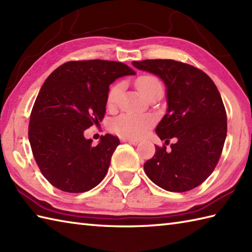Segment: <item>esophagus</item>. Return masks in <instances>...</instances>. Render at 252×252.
<instances>
[{"instance_id":"1","label":"esophagus","mask_w":252,"mask_h":252,"mask_svg":"<svg viewBox=\"0 0 252 252\" xmlns=\"http://www.w3.org/2000/svg\"><path fill=\"white\" fill-rule=\"evenodd\" d=\"M121 141H122V142L130 143V144H137V143H139V141L135 140V139H127V137H122Z\"/></svg>"}]
</instances>
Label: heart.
Returning a JSON list of instances; mask_svg holds the SVG:
<instances>
[{"label": "heart", "instance_id": "heart-1", "mask_svg": "<svg viewBox=\"0 0 252 252\" xmlns=\"http://www.w3.org/2000/svg\"><path fill=\"white\" fill-rule=\"evenodd\" d=\"M135 86L145 98L157 90H161V84L153 75H142L136 78ZM122 92L121 84L113 85L107 96V106L113 108L117 106ZM153 125V119L146 115H135V113H123L112 121V129L121 136L127 139H139L143 136Z\"/></svg>", "mask_w": 252, "mask_h": 252}]
</instances>
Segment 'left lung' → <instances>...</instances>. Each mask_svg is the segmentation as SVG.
<instances>
[{
    "label": "left lung",
    "mask_w": 252,
    "mask_h": 252,
    "mask_svg": "<svg viewBox=\"0 0 252 252\" xmlns=\"http://www.w3.org/2000/svg\"><path fill=\"white\" fill-rule=\"evenodd\" d=\"M132 64L164 82L167 112L156 134L165 143L177 140L169 152L166 146H156L155 155L144 164L147 177L167 191L195 188L218 165L227 134V117L218 87L203 71L182 62L159 59Z\"/></svg>",
    "instance_id": "8db88e82"
}]
</instances>
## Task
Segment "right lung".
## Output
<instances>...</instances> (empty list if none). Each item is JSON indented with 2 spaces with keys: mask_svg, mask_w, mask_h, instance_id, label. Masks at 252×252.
Segmentation results:
<instances>
[{
  "mask_svg": "<svg viewBox=\"0 0 252 252\" xmlns=\"http://www.w3.org/2000/svg\"><path fill=\"white\" fill-rule=\"evenodd\" d=\"M134 74L121 62L71 61L44 81L32 107L28 137L39 169L56 188L81 193L105 178L120 141L106 134L93 146L84 131L105 116L110 84Z\"/></svg>",
  "mask_w": 252,
  "mask_h": 252,
  "instance_id": "obj_1",
  "label": "right lung"
}]
</instances>
